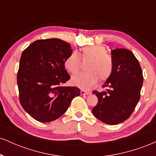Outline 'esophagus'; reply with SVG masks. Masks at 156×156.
<instances>
[{"label": "esophagus", "mask_w": 156, "mask_h": 156, "mask_svg": "<svg viewBox=\"0 0 156 156\" xmlns=\"http://www.w3.org/2000/svg\"><path fill=\"white\" fill-rule=\"evenodd\" d=\"M80 94H81L82 95H89V94H91L92 93L90 92H86V91L84 90H81L80 91Z\"/></svg>", "instance_id": "34e87169"}]
</instances>
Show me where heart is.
I'll return each mask as SVG.
<instances>
[{
    "instance_id": "heart-1",
    "label": "heart",
    "mask_w": 156,
    "mask_h": 156,
    "mask_svg": "<svg viewBox=\"0 0 156 156\" xmlns=\"http://www.w3.org/2000/svg\"><path fill=\"white\" fill-rule=\"evenodd\" d=\"M83 58H91L88 64V72L79 73L73 76V85L82 89H89L101 78V81H105L112 76L114 69V62L112 57L107 53V50L101 44L87 46L82 50ZM81 58L78 51H73L66 58L64 66L73 74L80 69Z\"/></svg>"
}]
</instances>
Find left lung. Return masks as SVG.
Returning <instances> with one entry per match:
<instances>
[{"mask_svg": "<svg viewBox=\"0 0 156 156\" xmlns=\"http://www.w3.org/2000/svg\"><path fill=\"white\" fill-rule=\"evenodd\" d=\"M114 69L102 87L106 91L93 92L98 103L93 115L105 124L117 125L128 119L140 99L143 76L140 64L131 51L124 48L112 51Z\"/></svg>", "mask_w": 156, "mask_h": 156, "instance_id": "1", "label": "left lung"}]
</instances>
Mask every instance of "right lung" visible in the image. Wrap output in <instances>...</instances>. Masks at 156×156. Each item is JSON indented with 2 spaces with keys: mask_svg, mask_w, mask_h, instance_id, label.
<instances>
[{
  "mask_svg": "<svg viewBox=\"0 0 156 156\" xmlns=\"http://www.w3.org/2000/svg\"><path fill=\"white\" fill-rule=\"evenodd\" d=\"M72 52L70 44L56 38L35 41L23 52L17 73L20 102L36 120H55L80 94L78 87L63 86L70 78L64 62Z\"/></svg>",
  "mask_w": 156,
  "mask_h": 156,
  "instance_id": "add662e5",
  "label": "right lung"
}]
</instances>
